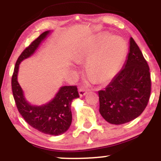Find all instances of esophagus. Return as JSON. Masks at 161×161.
I'll return each instance as SVG.
<instances>
[{"instance_id": "1", "label": "esophagus", "mask_w": 161, "mask_h": 161, "mask_svg": "<svg viewBox=\"0 0 161 161\" xmlns=\"http://www.w3.org/2000/svg\"><path fill=\"white\" fill-rule=\"evenodd\" d=\"M79 95L81 96V97H82V96L86 95V93H87V91L86 89H85L84 88H80L79 89Z\"/></svg>"}]
</instances>
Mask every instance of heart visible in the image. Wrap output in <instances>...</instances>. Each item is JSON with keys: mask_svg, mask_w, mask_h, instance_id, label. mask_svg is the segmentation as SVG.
<instances>
[{"mask_svg": "<svg viewBox=\"0 0 161 161\" xmlns=\"http://www.w3.org/2000/svg\"><path fill=\"white\" fill-rule=\"evenodd\" d=\"M126 54V45L118 36L101 35L81 47L75 53L77 61L88 59L86 69L92 79L107 82L115 76Z\"/></svg>", "mask_w": 161, "mask_h": 161, "instance_id": "b5f03b06", "label": "heart"}]
</instances>
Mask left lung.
<instances>
[{
  "instance_id": "1",
  "label": "left lung",
  "mask_w": 161,
  "mask_h": 161,
  "mask_svg": "<svg viewBox=\"0 0 161 161\" xmlns=\"http://www.w3.org/2000/svg\"><path fill=\"white\" fill-rule=\"evenodd\" d=\"M123 67L104 90L98 92L100 114L111 124L133 120L141 115L150 98V69L132 38Z\"/></svg>"
}]
</instances>
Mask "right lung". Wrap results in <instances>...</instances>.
<instances>
[{"instance_id":"right-lung-1","label":"right lung","mask_w":161,"mask_h":161,"mask_svg":"<svg viewBox=\"0 0 161 161\" xmlns=\"http://www.w3.org/2000/svg\"><path fill=\"white\" fill-rule=\"evenodd\" d=\"M49 32H43L24 49L16 60L11 79L12 91L16 108L25 122L41 132L58 136L68 130L72 123L71 103L79 97L75 86L61 87L55 97L42 106H32L25 101L21 87L17 82L20 62L30 57Z\"/></svg>"}]
</instances>
